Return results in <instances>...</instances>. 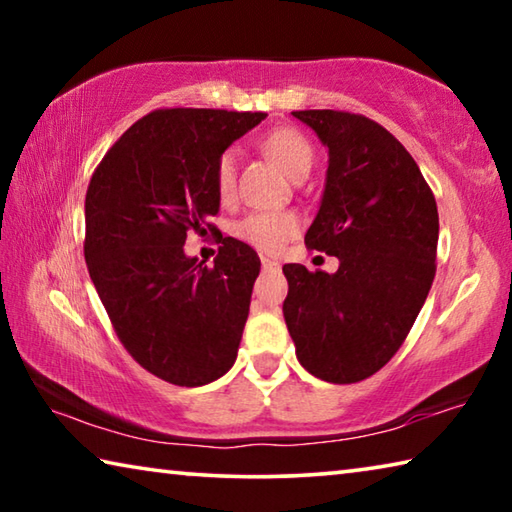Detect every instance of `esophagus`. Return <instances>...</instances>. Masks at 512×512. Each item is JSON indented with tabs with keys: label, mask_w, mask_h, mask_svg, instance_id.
<instances>
[{
	"label": "esophagus",
	"mask_w": 512,
	"mask_h": 512,
	"mask_svg": "<svg viewBox=\"0 0 512 512\" xmlns=\"http://www.w3.org/2000/svg\"><path fill=\"white\" fill-rule=\"evenodd\" d=\"M262 266H264V271H280V264H277L271 257H262Z\"/></svg>",
	"instance_id": "34e87169"
}]
</instances>
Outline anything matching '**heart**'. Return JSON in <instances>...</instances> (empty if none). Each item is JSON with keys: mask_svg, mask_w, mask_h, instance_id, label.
<instances>
[{"mask_svg": "<svg viewBox=\"0 0 512 512\" xmlns=\"http://www.w3.org/2000/svg\"><path fill=\"white\" fill-rule=\"evenodd\" d=\"M262 149L289 173L291 178H305L314 167V146L309 137L298 128H275L266 133ZM237 149H225L214 164V187L223 203H228L237 194ZM300 228V216L296 212H250L244 219L232 225V235L239 241L253 246L262 253H277L287 246V241Z\"/></svg>", "mask_w": 512, "mask_h": 512, "instance_id": "obj_1", "label": "heart"}]
</instances>
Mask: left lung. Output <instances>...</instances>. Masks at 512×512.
Wrapping results in <instances>:
<instances>
[{
	"instance_id": "obj_1",
	"label": "left lung",
	"mask_w": 512,
	"mask_h": 512,
	"mask_svg": "<svg viewBox=\"0 0 512 512\" xmlns=\"http://www.w3.org/2000/svg\"><path fill=\"white\" fill-rule=\"evenodd\" d=\"M329 149L311 250L339 271L284 264L282 311L302 368L329 384H354L402 348L436 275L438 207L411 153L363 115L296 110Z\"/></svg>"
}]
</instances>
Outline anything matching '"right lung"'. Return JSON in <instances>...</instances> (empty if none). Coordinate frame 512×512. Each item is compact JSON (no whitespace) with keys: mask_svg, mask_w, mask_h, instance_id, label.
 <instances>
[{"mask_svg":"<svg viewBox=\"0 0 512 512\" xmlns=\"http://www.w3.org/2000/svg\"><path fill=\"white\" fill-rule=\"evenodd\" d=\"M264 112L160 108L103 155L85 194L83 253L128 354L176 386L232 368L259 275L244 241L221 237L214 266L185 255L187 232H216V158Z\"/></svg>","mask_w":512,"mask_h":512,"instance_id":"1","label":"right lung"}]
</instances>
